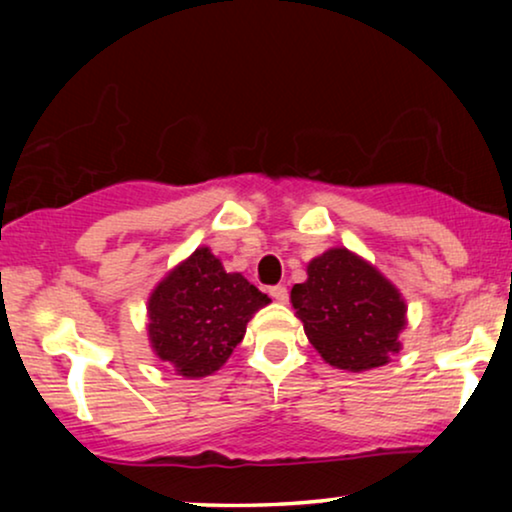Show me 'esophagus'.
Instances as JSON below:
<instances>
[{"instance_id": "34e87169", "label": "esophagus", "mask_w": 512, "mask_h": 512, "mask_svg": "<svg viewBox=\"0 0 512 512\" xmlns=\"http://www.w3.org/2000/svg\"><path fill=\"white\" fill-rule=\"evenodd\" d=\"M270 296L275 298L277 303H286V300H289V291H286V286L277 284V286H272V289H270Z\"/></svg>"}]
</instances>
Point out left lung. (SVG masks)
I'll return each mask as SVG.
<instances>
[{
    "label": "left lung",
    "instance_id": "1",
    "mask_svg": "<svg viewBox=\"0 0 512 512\" xmlns=\"http://www.w3.org/2000/svg\"><path fill=\"white\" fill-rule=\"evenodd\" d=\"M291 305L321 359L340 370L380 368L401 352L405 300L382 272L349 249H328L291 289Z\"/></svg>",
    "mask_w": 512,
    "mask_h": 512
}]
</instances>
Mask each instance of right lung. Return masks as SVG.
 <instances>
[{
  "mask_svg": "<svg viewBox=\"0 0 512 512\" xmlns=\"http://www.w3.org/2000/svg\"><path fill=\"white\" fill-rule=\"evenodd\" d=\"M268 303L240 272H226L212 251L200 247L153 289L149 342L177 375L198 380L228 361L249 319Z\"/></svg>",
  "mask_w": 512,
  "mask_h": 512,
  "instance_id": "add662e5",
  "label": "right lung"
}]
</instances>
